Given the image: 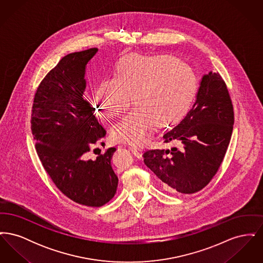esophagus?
Here are the masks:
<instances>
[{
	"label": "esophagus",
	"mask_w": 263,
	"mask_h": 263,
	"mask_svg": "<svg viewBox=\"0 0 263 263\" xmlns=\"http://www.w3.org/2000/svg\"><path fill=\"white\" fill-rule=\"evenodd\" d=\"M129 149L137 158L142 157V148L141 147H139L135 144H129Z\"/></svg>",
	"instance_id": "obj_1"
}]
</instances>
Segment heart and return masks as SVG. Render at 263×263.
I'll return each mask as SVG.
<instances>
[{
    "label": "heart",
    "mask_w": 263,
    "mask_h": 263,
    "mask_svg": "<svg viewBox=\"0 0 263 263\" xmlns=\"http://www.w3.org/2000/svg\"><path fill=\"white\" fill-rule=\"evenodd\" d=\"M197 88L191 68L173 56L130 55L118 64L115 77L104 78L93 99L101 116H121L133 101L137 106L114 126L117 141L142 143L156 124L174 123L187 111Z\"/></svg>",
    "instance_id": "heart-1"
}]
</instances>
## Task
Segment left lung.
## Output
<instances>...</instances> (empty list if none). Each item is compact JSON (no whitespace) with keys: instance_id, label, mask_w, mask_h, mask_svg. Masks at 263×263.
<instances>
[{"instance_id":"1","label":"left lung","mask_w":263,"mask_h":263,"mask_svg":"<svg viewBox=\"0 0 263 263\" xmlns=\"http://www.w3.org/2000/svg\"><path fill=\"white\" fill-rule=\"evenodd\" d=\"M234 107L219 73L203 76L196 100L186 116L163 134L171 150H147L144 163L171 193L192 194L205 187L219 171L230 144Z\"/></svg>"}]
</instances>
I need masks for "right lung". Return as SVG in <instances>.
Wrapping results in <instances>:
<instances>
[{"label":"right lung","instance_id":"right-lung-1","mask_svg":"<svg viewBox=\"0 0 263 263\" xmlns=\"http://www.w3.org/2000/svg\"><path fill=\"white\" fill-rule=\"evenodd\" d=\"M97 52L89 48L63 57L39 84L30 120L38 158L53 183L65 196L88 207L111 200L118 184L111 166L116 148L89 159L106 134L84 97L86 66Z\"/></svg>","mask_w":263,"mask_h":263}]
</instances>
